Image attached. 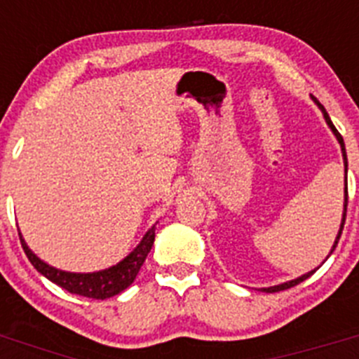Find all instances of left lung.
Masks as SVG:
<instances>
[{
    "label": "left lung",
    "mask_w": 359,
    "mask_h": 359,
    "mask_svg": "<svg viewBox=\"0 0 359 359\" xmlns=\"http://www.w3.org/2000/svg\"><path fill=\"white\" fill-rule=\"evenodd\" d=\"M313 102H315L316 106L320 107V111H322L323 118H325V122H327L329 129H331V131H332V135H334V136H336V140H338V144H340V147H341V156H344V165H345V201H344V215H341L340 230H338V236H336V239H334V244H332V248H331V252H329V255L325 257V259H329V257H331V253L334 252V248H336V244H338V241H340L341 230H344V224H345V214H347V152H345V144H344V138H341V135H340V133L336 131V128H334V126H332V122H331V118H329V115H327V111H325V107H323L322 104H320L318 100H316V98H313ZM320 266H322V264H320ZM320 266H318V268H320ZM318 268L311 269V271H307V273H304V275H300V277L293 278V280L282 282V284H278V286L261 287V290L264 291V293H277V291H282V290H290V287L297 286V284H300V282H304V280H306V278H309L311 275L315 273V271H316V269H318Z\"/></svg>",
    "instance_id": "8db88e82"
}]
</instances>
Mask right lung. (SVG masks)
Segmentation results:
<instances>
[{
  "label": "right lung",
  "instance_id": "add662e5",
  "mask_svg": "<svg viewBox=\"0 0 359 359\" xmlns=\"http://www.w3.org/2000/svg\"><path fill=\"white\" fill-rule=\"evenodd\" d=\"M154 230H156V224L145 231V236L142 237L138 246H136L128 257H123L122 261L109 266V268L106 269H100V271H91V273H73V271H65V269L53 268V266L41 261L39 257L28 248V244L25 243L21 231H19V239H21V246H23L25 253H27L28 261L32 262V266H34L43 277H46L48 280H52L53 284L61 286L62 290L69 291V293L73 294L97 298V300H106V298L115 297V294L122 293L123 290H128L133 282H135L142 264L145 262V257L149 255V252H151L152 248V243H154Z\"/></svg>",
  "mask_w": 359,
  "mask_h": 359
}]
</instances>
